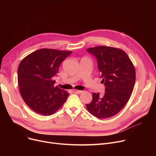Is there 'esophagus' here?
I'll return each mask as SVG.
<instances>
[{"label":"esophagus","mask_w":156,"mask_h":156,"mask_svg":"<svg viewBox=\"0 0 156 156\" xmlns=\"http://www.w3.org/2000/svg\"><path fill=\"white\" fill-rule=\"evenodd\" d=\"M73 93H75V94H81L83 92V91H81V90H73Z\"/></svg>","instance_id":"esophagus-1"}]
</instances>
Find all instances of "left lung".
Instances as JSON below:
<instances>
[{"instance_id": "obj_1", "label": "left lung", "mask_w": 156, "mask_h": 156, "mask_svg": "<svg viewBox=\"0 0 156 156\" xmlns=\"http://www.w3.org/2000/svg\"><path fill=\"white\" fill-rule=\"evenodd\" d=\"M98 63L105 93H93L92 101L86 104L87 110L99 119L111 118L123 108L132 94L135 83V69L128 55L120 48L99 46L88 48Z\"/></svg>"}]
</instances>
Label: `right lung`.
I'll use <instances>...</instances> for the list:
<instances>
[{
  "mask_svg": "<svg viewBox=\"0 0 156 156\" xmlns=\"http://www.w3.org/2000/svg\"><path fill=\"white\" fill-rule=\"evenodd\" d=\"M71 51L42 48L31 53L21 61L18 69V82L23 99L36 113L50 116L66 101L68 92L54 87L62 61Z\"/></svg>",
  "mask_w": 156,
  "mask_h": 156,
  "instance_id": "add662e5",
  "label": "right lung"
}]
</instances>
